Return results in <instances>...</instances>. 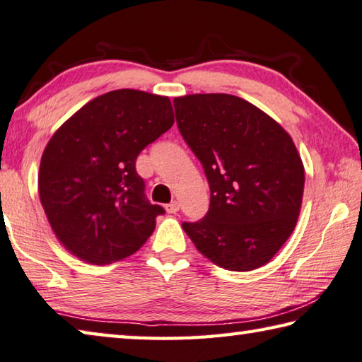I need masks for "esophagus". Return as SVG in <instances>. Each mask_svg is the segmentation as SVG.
<instances>
[{
	"mask_svg": "<svg viewBox=\"0 0 362 362\" xmlns=\"http://www.w3.org/2000/svg\"><path fill=\"white\" fill-rule=\"evenodd\" d=\"M165 208H167L168 213H177V211H180V204H177V202L175 200V202H171V204H168Z\"/></svg>",
	"mask_w": 362,
	"mask_h": 362,
	"instance_id": "1",
	"label": "esophagus"
}]
</instances>
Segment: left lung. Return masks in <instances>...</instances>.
I'll return each mask as SVG.
<instances>
[{
    "label": "left lung",
    "instance_id": "1",
    "mask_svg": "<svg viewBox=\"0 0 362 362\" xmlns=\"http://www.w3.org/2000/svg\"><path fill=\"white\" fill-rule=\"evenodd\" d=\"M181 136L210 185V208L182 223L195 248L219 267H262L293 233L305 171L283 127L243 98L195 93L173 100Z\"/></svg>",
    "mask_w": 362,
    "mask_h": 362
}]
</instances>
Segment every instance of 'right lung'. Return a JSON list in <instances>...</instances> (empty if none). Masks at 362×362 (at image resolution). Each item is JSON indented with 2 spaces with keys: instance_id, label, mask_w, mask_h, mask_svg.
Returning <instances> with one entry per match:
<instances>
[{
  "instance_id": "right-lung-1",
  "label": "right lung",
  "mask_w": 362,
  "mask_h": 362,
  "mask_svg": "<svg viewBox=\"0 0 362 362\" xmlns=\"http://www.w3.org/2000/svg\"><path fill=\"white\" fill-rule=\"evenodd\" d=\"M173 122L168 97L120 88L88 101L54 133L37 189L69 252L105 265L133 255L151 237L165 210L146 199L136 157Z\"/></svg>"
}]
</instances>
